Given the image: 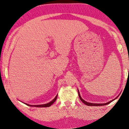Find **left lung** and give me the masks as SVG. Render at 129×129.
<instances>
[{
  "label": "left lung",
  "instance_id": "left-lung-1",
  "mask_svg": "<svg viewBox=\"0 0 129 129\" xmlns=\"http://www.w3.org/2000/svg\"><path fill=\"white\" fill-rule=\"evenodd\" d=\"M78 94H79V98H80V99L81 100V101H82L83 103L85 104L86 105L90 106H105V105H108V104L110 103L111 102H113V100H114L116 99V98H116L112 100H111V101L109 102H107V103H89V102H86L85 100H84L82 98V97L80 96V93H79V90H78Z\"/></svg>",
  "mask_w": 129,
  "mask_h": 129
}]
</instances>
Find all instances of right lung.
I'll return each instance as SVG.
<instances>
[{"label": "right lung", "instance_id": "obj_1", "mask_svg": "<svg viewBox=\"0 0 129 129\" xmlns=\"http://www.w3.org/2000/svg\"><path fill=\"white\" fill-rule=\"evenodd\" d=\"M57 95H56V96L54 98V99L53 100H52L50 102H49L48 103H46V104H44V105H28V104H26V105L27 106H32V107H49L51 105H52L53 103H54V102L56 101V99H57Z\"/></svg>", "mask_w": 129, "mask_h": 129}]
</instances>
